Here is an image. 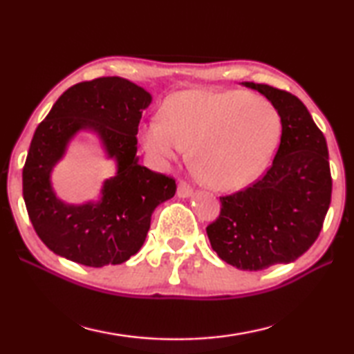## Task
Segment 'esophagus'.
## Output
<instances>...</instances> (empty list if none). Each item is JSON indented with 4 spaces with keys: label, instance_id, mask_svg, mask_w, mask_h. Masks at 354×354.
I'll return each instance as SVG.
<instances>
[{
    "label": "esophagus",
    "instance_id": "obj_1",
    "mask_svg": "<svg viewBox=\"0 0 354 354\" xmlns=\"http://www.w3.org/2000/svg\"><path fill=\"white\" fill-rule=\"evenodd\" d=\"M176 194H178L179 198H189V196H192V194H194V189H192L187 183L181 181L178 184Z\"/></svg>",
    "mask_w": 354,
    "mask_h": 354
}]
</instances>
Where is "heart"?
I'll list each match as a JSON object with an SVG mask.
<instances>
[{
    "label": "heart",
    "mask_w": 354,
    "mask_h": 354,
    "mask_svg": "<svg viewBox=\"0 0 354 354\" xmlns=\"http://www.w3.org/2000/svg\"><path fill=\"white\" fill-rule=\"evenodd\" d=\"M279 118L266 98L239 91L190 88L170 95L162 120L142 123L139 139L158 165L192 158L200 176L217 190L245 187L274 151Z\"/></svg>",
    "instance_id": "b5f03b06"
}]
</instances>
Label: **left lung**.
<instances>
[{
    "label": "left lung",
    "mask_w": 354,
    "mask_h": 354,
    "mask_svg": "<svg viewBox=\"0 0 354 354\" xmlns=\"http://www.w3.org/2000/svg\"><path fill=\"white\" fill-rule=\"evenodd\" d=\"M263 95L281 118V142L262 179L220 196L218 218L206 227L220 259L239 270L290 263L317 241L331 203L326 139L295 95L241 82Z\"/></svg>",
    "instance_id": "8db88e82"
}]
</instances>
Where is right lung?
Masks as SVG:
<instances>
[{
	"mask_svg": "<svg viewBox=\"0 0 354 354\" xmlns=\"http://www.w3.org/2000/svg\"><path fill=\"white\" fill-rule=\"evenodd\" d=\"M153 97L124 77L107 76L65 91L35 129L23 167V198L35 232L53 253L87 267L117 266L145 242L154 209L175 196V179L139 164L137 129ZM80 132L97 137L116 164L97 201L58 198L52 170Z\"/></svg>",
	"mask_w": 354,
	"mask_h": 354,
	"instance_id": "obj_1",
	"label": "right lung"
}]
</instances>
